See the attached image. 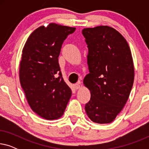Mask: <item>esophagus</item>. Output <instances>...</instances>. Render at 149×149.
<instances>
[{"mask_svg":"<svg viewBox=\"0 0 149 149\" xmlns=\"http://www.w3.org/2000/svg\"><path fill=\"white\" fill-rule=\"evenodd\" d=\"M74 87L75 89H78L81 87V83L80 82H78L77 83H76V84L74 85Z\"/></svg>","mask_w":149,"mask_h":149,"instance_id":"1","label":"esophagus"}]
</instances>
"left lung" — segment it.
Here are the masks:
<instances>
[{
  "mask_svg": "<svg viewBox=\"0 0 149 149\" xmlns=\"http://www.w3.org/2000/svg\"><path fill=\"white\" fill-rule=\"evenodd\" d=\"M89 73L83 83L91 92L85 109L97 123L113 121L125 106L134 79L133 60L123 36L107 26L84 28Z\"/></svg>",
  "mask_w": 149,
  "mask_h": 149,
  "instance_id": "left-lung-1",
  "label": "left lung"
}]
</instances>
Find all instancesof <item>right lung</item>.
<instances>
[{
  "instance_id": "add662e5",
  "label": "right lung",
  "mask_w": 149,
  "mask_h": 149,
  "mask_svg": "<svg viewBox=\"0 0 149 149\" xmlns=\"http://www.w3.org/2000/svg\"><path fill=\"white\" fill-rule=\"evenodd\" d=\"M75 30L56 24L40 26L22 50L20 84L32 111L45 119L60 118L72 94L62 77L58 57L64 40Z\"/></svg>"
}]
</instances>
